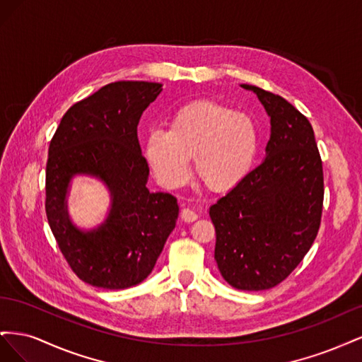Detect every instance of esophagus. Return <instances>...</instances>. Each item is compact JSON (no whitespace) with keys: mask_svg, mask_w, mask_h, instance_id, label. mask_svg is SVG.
Instances as JSON below:
<instances>
[{"mask_svg":"<svg viewBox=\"0 0 362 362\" xmlns=\"http://www.w3.org/2000/svg\"><path fill=\"white\" fill-rule=\"evenodd\" d=\"M181 218H182V222H185V223H192L194 221H198V214H196L194 211L187 210V208H184V210L181 211Z\"/></svg>","mask_w":362,"mask_h":362,"instance_id":"obj_1","label":"esophagus"}]
</instances>
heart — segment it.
I'll return each mask as SVG.
<instances>
[{"label": "heart", "mask_w": 362, "mask_h": 362, "mask_svg": "<svg viewBox=\"0 0 362 362\" xmlns=\"http://www.w3.org/2000/svg\"><path fill=\"white\" fill-rule=\"evenodd\" d=\"M259 148L255 120L211 101L192 103L175 112L168 131H151L145 156L163 187L178 189L189 180V160L208 190L225 193L242 182Z\"/></svg>", "instance_id": "b5f03b06"}]
</instances>
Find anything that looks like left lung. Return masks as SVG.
<instances>
[{
	"label": "left lung",
	"instance_id": "1",
	"mask_svg": "<svg viewBox=\"0 0 362 362\" xmlns=\"http://www.w3.org/2000/svg\"><path fill=\"white\" fill-rule=\"evenodd\" d=\"M254 90L270 116L266 160L210 208L214 259L237 290L276 287L313 246L323 210V166L314 131L282 96Z\"/></svg>",
	"mask_w": 362,
	"mask_h": 362
}]
</instances>
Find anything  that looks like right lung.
Wrapping results in <instances>:
<instances>
[{
	"label": "right lung",
	"mask_w": 362,
	"mask_h": 362,
	"mask_svg": "<svg viewBox=\"0 0 362 362\" xmlns=\"http://www.w3.org/2000/svg\"><path fill=\"white\" fill-rule=\"evenodd\" d=\"M160 83L116 81L74 104L54 133L47 161L45 211L54 238L83 282L124 290L148 278L178 217L177 198L151 193L137 125ZM76 173L101 177L112 192L107 221L83 233L69 222L66 190Z\"/></svg>",
	"instance_id": "obj_1"
}]
</instances>
